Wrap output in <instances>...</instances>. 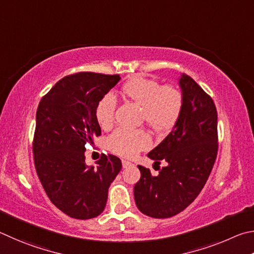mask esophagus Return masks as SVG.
Listing matches in <instances>:
<instances>
[{
	"mask_svg": "<svg viewBox=\"0 0 254 254\" xmlns=\"http://www.w3.org/2000/svg\"><path fill=\"white\" fill-rule=\"evenodd\" d=\"M122 164H123V167H124V168H127V167H129V166H131V165H132V164H131L130 162H128V161H125V159H123Z\"/></svg>",
	"mask_w": 254,
	"mask_h": 254,
	"instance_id": "esophagus-1",
	"label": "esophagus"
}]
</instances>
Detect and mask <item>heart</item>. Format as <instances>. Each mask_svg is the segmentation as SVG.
<instances>
[{
  "instance_id": "heart-1",
  "label": "heart",
  "mask_w": 254,
  "mask_h": 254,
  "mask_svg": "<svg viewBox=\"0 0 254 254\" xmlns=\"http://www.w3.org/2000/svg\"><path fill=\"white\" fill-rule=\"evenodd\" d=\"M125 96L143 108L141 118L149 127L158 132L171 130L181 118L184 108V96L179 88L163 86L158 80L135 78L122 88ZM117 99L113 93H107L98 102L96 117L102 128H109L115 122ZM109 148L120 156L131 158L140 150L148 148L152 139L143 129L120 127L110 135Z\"/></svg>"
}]
</instances>
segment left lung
<instances>
[{
  "instance_id": "left-lung-1",
  "label": "left lung",
  "mask_w": 254,
  "mask_h": 254,
  "mask_svg": "<svg viewBox=\"0 0 254 254\" xmlns=\"http://www.w3.org/2000/svg\"><path fill=\"white\" fill-rule=\"evenodd\" d=\"M184 108L179 122L147 156L159 165L158 175L138 165L134 188L138 210L155 219H167L185 210L205 185L217 155V113L212 98L186 74L180 78Z\"/></svg>"
}]
</instances>
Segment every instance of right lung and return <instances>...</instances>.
<instances>
[{
	"instance_id": "add662e5",
	"label": "right lung",
	"mask_w": 254,
	"mask_h": 254,
	"mask_svg": "<svg viewBox=\"0 0 254 254\" xmlns=\"http://www.w3.org/2000/svg\"><path fill=\"white\" fill-rule=\"evenodd\" d=\"M119 74L78 72L59 80L37 110L33 158L39 180L50 201L70 217L88 220L105 210L108 189L122 161L102 155L87 166L86 146L101 129L96 108Z\"/></svg>"
}]
</instances>
